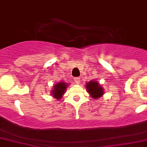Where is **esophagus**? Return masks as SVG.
I'll use <instances>...</instances> for the list:
<instances>
[{"label": "esophagus", "mask_w": 147, "mask_h": 147, "mask_svg": "<svg viewBox=\"0 0 147 147\" xmlns=\"http://www.w3.org/2000/svg\"><path fill=\"white\" fill-rule=\"evenodd\" d=\"M80 78H74V81H75V83L76 84H79L80 83Z\"/></svg>", "instance_id": "esophagus-1"}]
</instances>
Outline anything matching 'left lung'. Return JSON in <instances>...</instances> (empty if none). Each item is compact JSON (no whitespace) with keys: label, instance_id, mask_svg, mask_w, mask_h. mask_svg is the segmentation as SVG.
<instances>
[{"label":"left lung","instance_id":"1","mask_svg":"<svg viewBox=\"0 0 147 147\" xmlns=\"http://www.w3.org/2000/svg\"><path fill=\"white\" fill-rule=\"evenodd\" d=\"M86 89L90 96L95 99L100 98L104 95V88L96 81H90L88 83H86Z\"/></svg>","mask_w":147,"mask_h":147}]
</instances>
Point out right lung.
<instances>
[{
  "mask_svg": "<svg viewBox=\"0 0 147 147\" xmlns=\"http://www.w3.org/2000/svg\"><path fill=\"white\" fill-rule=\"evenodd\" d=\"M69 84H70L64 82V81H60L58 83L55 84L53 86V90H51V96H52L57 100H60L63 98V96L66 92V88L69 86Z\"/></svg>",
  "mask_w": 147,
  "mask_h": 147,
  "instance_id": "add662e5",
  "label": "right lung"
}]
</instances>
